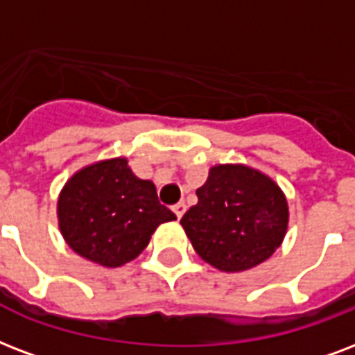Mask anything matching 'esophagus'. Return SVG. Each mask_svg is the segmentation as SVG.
Here are the masks:
<instances>
[{"instance_id": "34e87169", "label": "esophagus", "mask_w": 355, "mask_h": 355, "mask_svg": "<svg viewBox=\"0 0 355 355\" xmlns=\"http://www.w3.org/2000/svg\"><path fill=\"white\" fill-rule=\"evenodd\" d=\"M173 212H175V216H177L178 220H180V218L184 216V212H186V205H184V202H178V205H175V207H173Z\"/></svg>"}]
</instances>
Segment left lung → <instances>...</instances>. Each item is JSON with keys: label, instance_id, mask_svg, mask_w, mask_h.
I'll return each instance as SVG.
<instances>
[{"label": "left lung", "instance_id": "8db88e82", "mask_svg": "<svg viewBox=\"0 0 355 355\" xmlns=\"http://www.w3.org/2000/svg\"><path fill=\"white\" fill-rule=\"evenodd\" d=\"M180 225L210 266L236 274L274 255L288 229V202L274 178L243 164L210 167Z\"/></svg>", "mask_w": 355, "mask_h": 355}]
</instances>
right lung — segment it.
Here are the masks:
<instances>
[{"label":"right lung","instance_id":"1","mask_svg":"<svg viewBox=\"0 0 355 355\" xmlns=\"http://www.w3.org/2000/svg\"><path fill=\"white\" fill-rule=\"evenodd\" d=\"M173 220L177 216L159 205L154 182L135 177L123 156L81 167L64 182L58 199L64 242L105 268L137 259L153 232Z\"/></svg>","mask_w":355,"mask_h":355}]
</instances>
